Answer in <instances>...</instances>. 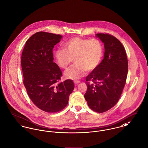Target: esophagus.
Listing matches in <instances>:
<instances>
[{"instance_id": "34e87169", "label": "esophagus", "mask_w": 148, "mask_h": 148, "mask_svg": "<svg viewBox=\"0 0 148 148\" xmlns=\"http://www.w3.org/2000/svg\"><path fill=\"white\" fill-rule=\"evenodd\" d=\"M79 82H80V81H74V84H76H76H78Z\"/></svg>"}]
</instances>
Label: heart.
<instances>
[{
	"instance_id": "b5f03b06",
	"label": "heart",
	"mask_w": 148,
	"mask_h": 148,
	"mask_svg": "<svg viewBox=\"0 0 148 148\" xmlns=\"http://www.w3.org/2000/svg\"><path fill=\"white\" fill-rule=\"evenodd\" d=\"M63 46L64 49H58L55 52L58 65L66 69L73 59L75 63L64 72V76L67 79L76 80L83 77L85 71H94L98 67L103 57V44L97 39L75 37L64 42Z\"/></svg>"
}]
</instances>
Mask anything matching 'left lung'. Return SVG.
Segmentation results:
<instances>
[{
  "label": "left lung",
  "mask_w": 148,
  "mask_h": 148,
  "mask_svg": "<svg viewBox=\"0 0 148 148\" xmlns=\"http://www.w3.org/2000/svg\"><path fill=\"white\" fill-rule=\"evenodd\" d=\"M104 44V58L98 67L86 77L88 89L84 97L89 108L103 113L113 107L125 87L128 60L124 47L119 40L109 34H97Z\"/></svg>",
  "instance_id": "obj_1"
}]
</instances>
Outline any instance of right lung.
Here are the masks:
<instances>
[{"label": "right lung", "instance_id": "right-lung-1", "mask_svg": "<svg viewBox=\"0 0 148 148\" xmlns=\"http://www.w3.org/2000/svg\"><path fill=\"white\" fill-rule=\"evenodd\" d=\"M61 38L59 34L38 32L27 40L21 56L27 94L37 107L48 113L64 108L75 87L71 79L60 81L62 72L53 62V49Z\"/></svg>", "mask_w": 148, "mask_h": 148}]
</instances>
